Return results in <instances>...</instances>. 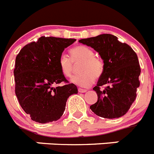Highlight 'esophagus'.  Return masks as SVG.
Wrapping results in <instances>:
<instances>
[{
	"instance_id": "34e87169",
	"label": "esophagus",
	"mask_w": 154,
	"mask_h": 154,
	"mask_svg": "<svg viewBox=\"0 0 154 154\" xmlns=\"http://www.w3.org/2000/svg\"><path fill=\"white\" fill-rule=\"evenodd\" d=\"M78 91H79V92H82V93H83V92H87V90H86V89H81V88H79Z\"/></svg>"
}]
</instances>
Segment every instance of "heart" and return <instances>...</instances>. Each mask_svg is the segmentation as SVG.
Here are the masks:
<instances>
[{"label":"heart","instance_id":"b5f03b06","mask_svg":"<svg viewBox=\"0 0 154 154\" xmlns=\"http://www.w3.org/2000/svg\"><path fill=\"white\" fill-rule=\"evenodd\" d=\"M71 58L62 55L58 59V66L65 77H71L74 71V65H79V74L74 75L71 81L82 87H88L92 83L94 78H99L103 72L102 59L95 55L93 50L84 45L75 46L70 50Z\"/></svg>","mask_w":154,"mask_h":154}]
</instances>
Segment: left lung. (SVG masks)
<instances>
[{
    "instance_id": "8db88e82",
    "label": "left lung",
    "mask_w": 154,
    "mask_h": 154,
    "mask_svg": "<svg viewBox=\"0 0 154 154\" xmlns=\"http://www.w3.org/2000/svg\"><path fill=\"white\" fill-rule=\"evenodd\" d=\"M79 42L92 48L103 60V72L93 88L98 100L90 106L96 115L106 119L123 116L130 109L140 86V67L135 51L117 37L103 34ZM107 85L103 91L100 86Z\"/></svg>"
}]
</instances>
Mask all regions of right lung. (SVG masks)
<instances>
[{"mask_svg":"<svg viewBox=\"0 0 154 154\" xmlns=\"http://www.w3.org/2000/svg\"><path fill=\"white\" fill-rule=\"evenodd\" d=\"M75 41L42 36L23 47L16 57L15 94L33 121L47 123L59 119L68 98L78 93L73 83L55 87L62 82H68L61 72L58 59L65 48Z\"/></svg>","mask_w":154,"mask_h":154,"instance_id":"obj_1","label":"right lung"}]
</instances>
